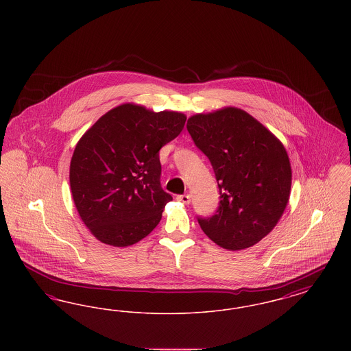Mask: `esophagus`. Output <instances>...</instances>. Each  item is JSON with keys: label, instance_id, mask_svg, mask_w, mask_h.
I'll list each match as a JSON object with an SVG mask.
<instances>
[{"label": "esophagus", "instance_id": "1", "mask_svg": "<svg viewBox=\"0 0 351 351\" xmlns=\"http://www.w3.org/2000/svg\"><path fill=\"white\" fill-rule=\"evenodd\" d=\"M178 201H180V202L186 205V204L191 202V196L189 195H180V196H178Z\"/></svg>", "mask_w": 351, "mask_h": 351}]
</instances>
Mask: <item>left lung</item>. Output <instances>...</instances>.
Instances as JSON below:
<instances>
[{"label": "left lung", "instance_id": "1", "mask_svg": "<svg viewBox=\"0 0 351 351\" xmlns=\"http://www.w3.org/2000/svg\"><path fill=\"white\" fill-rule=\"evenodd\" d=\"M186 129L219 188L216 215L199 218L202 232L226 250L254 246L276 226L289 200L292 169L283 143L233 106L195 114Z\"/></svg>", "mask_w": 351, "mask_h": 351}]
</instances>
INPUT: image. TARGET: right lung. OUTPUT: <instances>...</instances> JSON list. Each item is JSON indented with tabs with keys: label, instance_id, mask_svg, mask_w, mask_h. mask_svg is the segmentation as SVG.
<instances>
[{
	"label": "right lung",
	"instance_id": "right-lung-1",
	"mask_svg": "<svg viewBox=\"0 0 351 351\" xmlns=\"http://www.w3.org/2000/svg\"><path fill=\"white\" fill-rule=\"evenodd\" d=\"M186 117L136 104L113 108L79 139L69 166L72 199L100 242L126 247L160 222L172 196L160 185V149L182 133Z\"/></svg>",
	"mask_w": 351,
	"mask_h": 351
}]
</instances>
